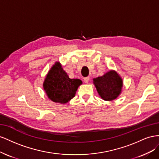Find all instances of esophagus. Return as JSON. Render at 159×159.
<instances>
[{"label":"esophagus","instance_id":"34e87169","mask_svg":"<svg viewBox=\"0 0 159 159\" xmlns=\"http://www.w3.org/2000/svg\"><path fill=\"white\" fill-rule=\"evenodd\" d=\"M89 80H90L89 76L85 77V78H84V83H89Z\"/></svg>","mask_w":159,"mask_h":159}]
</instances>
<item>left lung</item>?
I'll return each mask as SVG.
<instances>
[{"label": "left lung", "mask_w": 159, "mask_h": 159, "mask_svg": "<svg viewBox=\"0 0 159 159\" xmlns=\"http://www.w3.org/2000/svg\"><path fill=\"white\" fill-rule=\"evenodd\" d=\"M93 83L99 96L105 101H113L121 93L122 79L115 70H110L103 76L94 79Z\"/></svg>", "instance_id": "8db88e82"}]
</instances>
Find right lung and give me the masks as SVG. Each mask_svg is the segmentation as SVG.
I'll list each match as a JSON object with an SVG mask.
<instances>
[{
    "instance_id": "right-lung-1",
    "label": "right lung",
    "mask_w": 159,
    "mask_h": 159,
    "mask_svg": "<svg viewBox=\"0 0 159 159\" xmlns=\"http://www.w3.org/2000/svg\"><path fill=\"white\" fill-rule=\"evenodd\" d=\"M82 83L80 79H70L61 63L56 62L44 79L43 88L52 101L65 104L75 96L76 91Z\"/></svg>"
}]
</instances>
